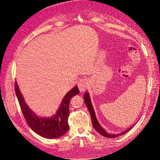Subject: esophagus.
I'll use <instances>...</instances> for the list:
<instances>
[{
    "mask_svg": "<svg viewBox=\"0 0 160 160\" xmlns=\"http://www.w3.org/2000/svg\"><path fill=\"white\" fill-rule=\"evenodd\" d=\"M88 81L85 78H83L80 79L78 83V88L79 89V91L83 93L88 88Z\"/></svg>",
    "mask_w": 160,
    "mask_h": 160,
    "instance_id": "esophagus-1",
    "label": "esophagus"
}]
</instances>
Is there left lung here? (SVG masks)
Returning a JSON list of instances; mask_svg holds the SVG:
<instances>
[{
  "instance_id": "8db88e82",
  "label": "left lung",
  "mask_w": 160,
  "mask_h": 160,
  "mask_svg": "<svg viewBox=\"0 0 160 160\" xmlns=\"http://www.w3.org/2000/svg\"><path fill=\"white\" fill-rule=\"evenodd\" d=\"M84 101H85V103L87 108H88V109L89 111V113H90L91 121H92V124H93V128L99 134H101V135H103V136H104L105 138H117L118 136H120V135H122L125 134V133L128 132L132 128H133V127L134 126V125H133V126L130 127L129 128H128L127 129H125L124 132L120 133H118V134H112V133H107L105 132V130H104V129L102 128V126H101V125L99 124L98 119H97V118H96L95 111H94L93 105H92L91 98H90V96H89V94L88 92H85V94H84Z\"/></svg>"
}]
</instances>
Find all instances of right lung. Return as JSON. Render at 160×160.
<instances>
[{"mask_svg":"<svg viewBox=\"0 0 160 160\" xmlns=\"http://www.w3.org/2000/svg\"><path fill=\"white\" fill-rule=\"evenodd\" d=\"M14 89L26 122L36 133L45 138L55 139L67 133L69 129L68 124L69 102L72 97L79 94L78 87L76 85L65 95L56 113L50 118L38 116L28 107L17 81L14 84Z\"/></svg>","mask_w":160,"mask_h":160,"instance_id":"1","label":"right lung"}]
</instances>
